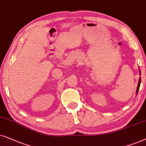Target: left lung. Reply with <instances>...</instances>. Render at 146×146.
<instances>
[{
	"label": "left lung",
	"mask_w": 146,
	"mask_h": 146,
	"mask_svg": "<svg viewBox=\"0 0 146 146\" xmlns=\"http://www.w3.org/2000/svg\"><path fill=\"white\" fill-rule=\"evenodd\" d=\"M140 83H141V78H139V82H138V85H137V91H136L137 94V93H138V91H139V86H140Z\"/></svg>",
	"instance_id": "obj_1"
}]
</instances>
